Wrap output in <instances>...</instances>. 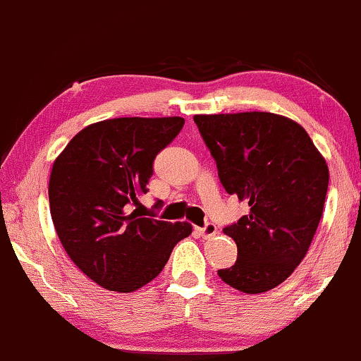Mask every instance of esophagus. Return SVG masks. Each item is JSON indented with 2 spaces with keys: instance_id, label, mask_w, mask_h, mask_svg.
Listing matches in <instances>:
<instances>
[{
  "instance_id": "34e87169",
  "label": "esophagus",
  "mask_w": 361,
  "mask_h": 361,
  "mask_svg": "<svg viewBox=\"0 0 361 361\" xmlns=\"http://www.w3.org/2000/svg\"><path fill=\"white\" fill-rule=\"evenodd\" d=\"M196 231L202 236V238H213L216 233H218V228H216V224L213 223H207L206 226L196 228Z\"/></svg>"
}]
</instances>
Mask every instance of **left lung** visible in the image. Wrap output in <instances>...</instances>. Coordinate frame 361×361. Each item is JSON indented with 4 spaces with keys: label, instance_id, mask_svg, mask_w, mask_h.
I'll use <instances>...</instances> for the list:
<instances>
[{
    "label": "left lung",
    "instance_id": "1",
    "mask_svg": "<svg viewBox=\"0 0 361 361\" xmlns=\"http://www.w3.org/2000/svg\"><path fill=\"white\" fill-rule=\"evenodd\" d=\"M228 194L250 213L224 228L238 247L223 282L245 294L275 289L306 257L321 221L329 171L307 131L265 111L196 114Z\"/></svg>",
    "mask_w": 361,
    "mask_h": 361
}]
</instances>
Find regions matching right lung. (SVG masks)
I'll list each match as a JSON object with an SVG mask.
<instances>
[{"label":"right lung","mask_w":361,"mask_h":361,"mask_svg":"<svg viewBox=\"0 0 361 361\" xmlns=\"http://www.w3.org/2000/svg\"><path fill=\"white\" fill-rule=\"evenodd\" d=\"M184 118H113L92 123L55 159L50 214L71 260L101 286L133 292L162 272L190 223L140 218L154 159L179 135ZM159 204V202H157Z\"/></svg>","instance_id":"right-lung-1"}]
</instances>
